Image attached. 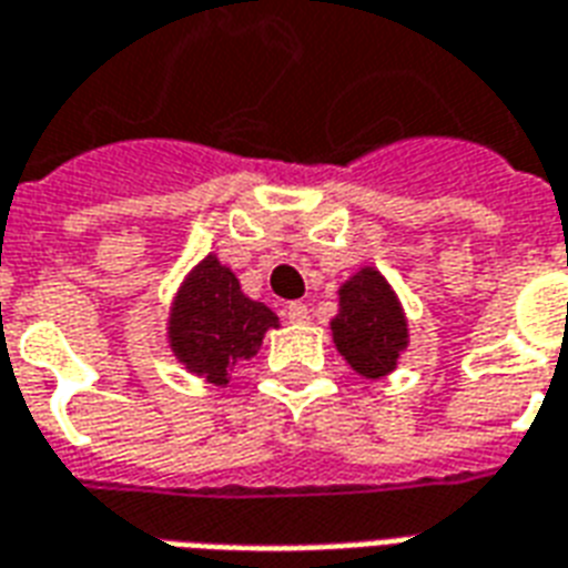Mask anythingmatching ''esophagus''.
Listing matches in <instances>:
<instances>
[{"mask_svg":"<svg viewBox=\"0 0 568 568\" xmlns=\"http://www.w3.org/2000/svg\"><path fill=\"white\" fill-rule=\"evenodd\" d=\"M283 316L288 318V322H292V325H304L306 318H310V310H306V304H285V310H283Z\"/></svg>","mask_w":568,"mask_h":568,"instance_id":"1","label":"esophagus"}]
</instances>
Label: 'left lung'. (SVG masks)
I'll return each mask as SVG.
<instances>
[{"mask_svg": "<svg viewBox=\"0 0 568 568\" xmlns=\"http://www.w3.org/2000/svg\"><path fill=\"white\" fill-rule=\"evenodd\" d=\"M331 331L339 355L367 379L388 376L409 343L400 301L388 280L373 267H361L339 288V313Z\"/></svg>", "mask_w": 568, "mask_h": 568, "instance_id": "obj_1", "label": "left lung"}]
</instances>
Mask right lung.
<instances>
[{"label":"right lung","instance_id":"right-lung-1","mask_svg":"<svg viewBox=\"0 0 568 568\" xmlns=\"http://www.w3.org/2000/svg\"><path fill=\"white\" fill-rule=\"evenodd\" d=\"M276 325V313L243 295L237 276L216 255H207L180 285L168 318V339L189 373L225 385L229 369L250 361Z\"/></svg>","mask_w":568,"mask_h":568}]
</instances>
